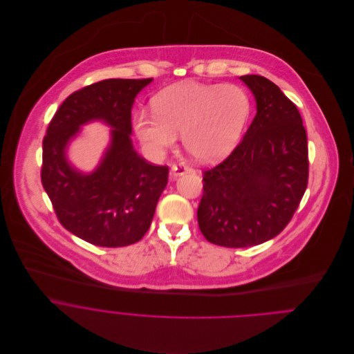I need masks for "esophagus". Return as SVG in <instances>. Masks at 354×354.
I'll list each match as a JSON object with an SVG mask.
<instances>
[{"instance_id": "esophagus-1", "label": "esophagus", "mask_w": 354, "mask_h": 354, "mask_svg": "<svg viewBox=\"0 0 354 354\" xmlns=\"http://www.w3.org/2000/svg\"><path fill=\"white\" fill-rule=\"evenodd\" d=\"M187 171H191V167L187 166L184 162H180V163H174L171 166L170 174H171V177H178V176H183Z\"/></svg>"}]
</instances>
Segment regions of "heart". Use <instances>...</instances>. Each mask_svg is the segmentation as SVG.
Instances as JSON below:
<instances>
[{"label":"heart","mask_w":354,"mask_h":354,"mask_svg":"<svg viewBox=\"0 0 354 354\" xmlns=\"http://www.w3.org/2000/svg\"><path fill=\"white\" fill-rule=\"evenodd\" d=\"M153 114L135 117V132L153 158L176 145L183 133L187 151L204 162L236 149L251 114L248 94L233 84L184 83L152 100Z\"/></svg>","instance_id":"1"}]
</instances>
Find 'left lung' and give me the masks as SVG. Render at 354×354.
Returning <instances> with one entry per match:
<instances>
[{"mask_svg":"<svg viewBox=\"0 0 354 354\" xmlns=\"http://www.w3.org/2000/svg\"><path fill=\"white\" fill-rule=\"evenodd\" d=\"M257 113L240 145L203 171L198 222L207 241L244 248L278 236L293 218L308 185V140L301 114L277 84L240 77Z\"/></svg>","mask_w":354,"mask_h":354,"instance_id":"1","label":"left lung"}]
</instances>
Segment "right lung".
<instances>
[{
  "mask_svg": "<svg viewBox=\"0 0 354 354\" xmlns=\"http://www.w3.org/2000/svg\"><path fill=\"white\" fill-rule=\"evenodd\" d=\"M152 79H107L83 87L61 103L44 138L42 185L59 223L79 239L107 248L143 239L167 184L169 167L147 162L133 150L131 109ZM102 119L112 143L91 175L66 160L67 142L80 125Z\"/></svg>",
  "mask_w": 354,
  "mask_h": 354,
  "instance_id": "obj_1",
  "label": "right lung"
}]
</instances>
